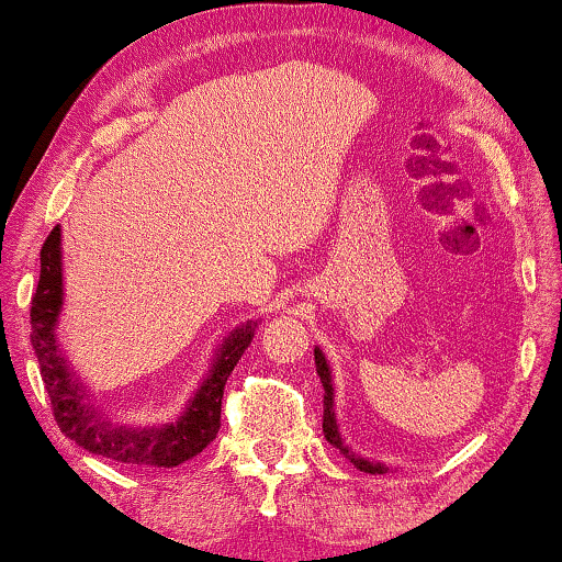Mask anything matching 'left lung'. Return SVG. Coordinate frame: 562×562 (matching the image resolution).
Returning a JSON list of instances; mask_svg holds the SVG:
<instances>
[{
  "mask_svg": "<svg viewBox=\"0 0 562 562\" xmlns=\"http://www.w3.org/2000/svg\"><path fill=\"white\" fill-rule=\"evenodd\" d=\"M314 363H317V375H319V381H322V386H325V417H322V432H325V437H327V442L329 445H335L337 450L342 452L345 458L350 460L352 465L356 468H360V471H366V473H386L389 468L383 465V463H373V460H366V458H360V456H356V452L352 450H348V445L342 442V437H340V429H337V419H335V389H333V373H329V366H327V360H325V356H322V350L319 348H314Z\"/></svg>",
  "mask_w": 562,
  "mask_h": 562,
  "instance_id": "left-lung-1",
  "label": "left lung"
}]
</instances>
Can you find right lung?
Listing matches in <instances>:
<instances>
[{"mask_svg": "<svg viewBox=\"0 0 562 562\" xmlns=\"http://www.w3.org/2000/svg\"><path fill=\"white\" fill-rule=\"evenodd\" d=\"M64 306V268H60V227H53L41 250V281L33 294L30 310V342H33L37 366L50 396L53 417L68 440L81 445L94 456L110 458L114 463L140 468H173L194 458L220 432L222 394L225 383L248 350L258 322H245L225 337L214 352L212 371L187 404V412L176 422L160 427H122L112 425L87 402V386L76 379L74 368L66 363L58 345V314Z\"/></svg>", "mask_w": 562, "mask_h": 562, "instance_id": "1", "label": "right lung"}]
</instances>
